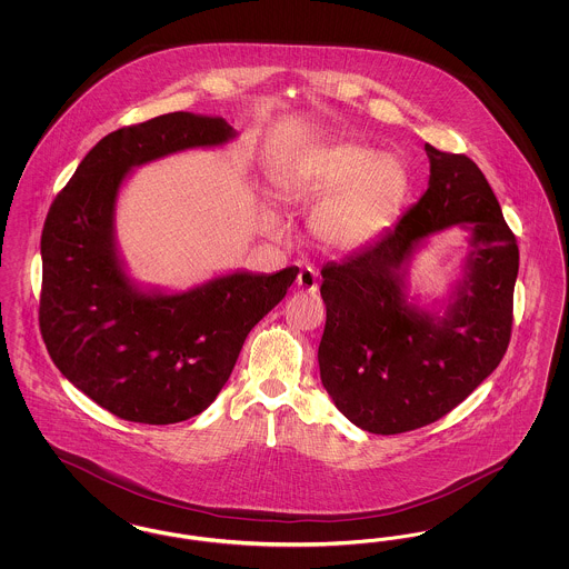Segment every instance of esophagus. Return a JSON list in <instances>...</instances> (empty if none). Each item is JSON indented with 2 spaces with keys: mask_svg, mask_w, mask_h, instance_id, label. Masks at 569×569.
I'll list each match as a JSON object with an SVG mask.
<instances>
[{
  "mask_svg": "<svg viewBox=\"0 0 569 569\" xmlns=\"http://www.w3.org/2000/svg\"><path fill=\"white\" fill-rule=\"evenodd\" d=\"M297 286L305 292H316L318 290V272L313 271L311 267L300 269L297 277Z\"/></svg>",
  "mask_w": 569,
  "mask_h": 569,
  "instance_id": "esophagus-1",
  "label": "esophagus"
}]
</instances>
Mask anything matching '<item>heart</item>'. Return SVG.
I'll return each mask as SVG.
<instances>
[{"mask_svg":"<svg viewBox=\"0 0 569 569\" xmlns=\"http://www.w3.org/2000/svg\"><path fill=\"white\" fill-rule=\"evenodd\" d=\"M274 183L290 204L320 202L309 230L320 243L343 251L379 239L401 216L411 191L406 163L352 140L298 149L281 163Z\"/></svg>","mask_w":569,"mask_h":569,"instance_id":"obj_1","label":"heart"}]
</instances>
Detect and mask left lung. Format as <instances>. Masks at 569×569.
<instances>
[{
	"mask_svg": "<svg viewBox=\"0 0 569 569\" xmlns=\"http://www.w3.org/2000/svg\"><path fill=\"white\" fill-rule=\"evenodd\" d=\"M429 188L378 241L322 269L318 362L337 409L376 435L427 427L497 369L510 343L518 244L482 170L425 144ZM468 232L461 274L429 310L408 300L410 260L435 233Z\"/></svg>",
	"mask_w": 569,
	"mask_h": 569,
	"instance_id": "1",
	"label": "left lung"
}]
</instances>
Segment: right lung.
<instances>
[{
	"label": "right lung",
	"instance_id": "1",
	"mask_svg": "<svg viewBox=\"0 0 569 569\" xmlns=\"http://www.w3.org/2000/svg\"><path fill=\"white\" fill-rule=\"evenodd\" d=\"M237 138L221 117L170 112L104 136L51 204L42 230L40 330L57 369L91 401L142 425H174L216 401L249 330L298 267L232 271L190 290L140 286L114 213L138 166Z\"/></svg>",
	"mask_w": 569,
	"mask_h": 569
}]
</instances>
